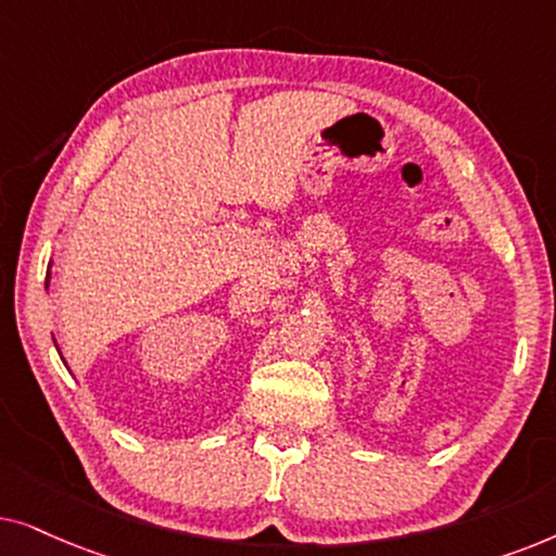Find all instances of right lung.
Segmentation results:
<instances>
[{
	"mask_svg": "<svg viewBox=\"0 0 556 556\" xmlns=\"http://www.w3.org/2000/svg\"><path fill=\"white\" fill-rule=\"evenodd\" d=\"M48 282H50V274H48V279H46V290H48Z\"/></svg>",
	"mask_w": 556,
	"mask_h": 556,
	"instance_id": "1",
	"label": "right lung"
}]
</instances>
